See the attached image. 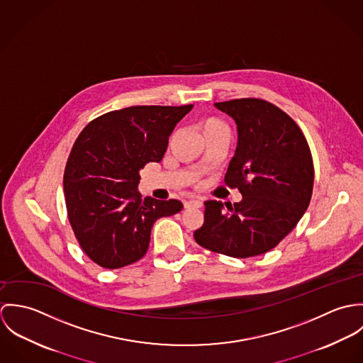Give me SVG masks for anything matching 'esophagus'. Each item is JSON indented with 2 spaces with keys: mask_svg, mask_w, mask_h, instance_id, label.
<instances>
[{
  "mask_svg": "<svg viewBox=\"0 0 363 363\" xmlns=\"http://www.w3.org/2000/svg\"><path fill=\"white\" fill-rule=\"evenodd\" d=\"M184 207L186 208H201L203 207V201L199 199H191L184 201Z\"/></svg>",
  "mask_w": 363,
  "mask_h": 363,
  "instance_id": "esophagus-1",
  "label": "esophagus"
}]
</instances>
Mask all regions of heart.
Masks as SVG:
<instances>
[{
    "mask_svg": "<svg viewBox=\"0 0 363 363\" xmlns=\"http://www.w3.org/2000/svg\"><path fill=\"white\" fill-rule=\"evenodd\" d=\"M218 125H223L218 118H213V117H211V118H206V120H203L201 121V124H200V127H201V130H206V128H211V127H218Z\"/></svg>",
    "mask_w": 363,
    "mask_h": 363,
    "instance_id": "b5f03b06",
    "label": "heart"
}]
</instances>
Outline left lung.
<instances>
[{"label": "left lung", "instance_id": "left-lung-1", "mask_svg": "<svg viewBox=\"0 0 363 363\" xmlns=\"http://www.w3.org/2000/svg\"><path fill=\"white\" fill-rule=\"evenodd\" d=\"M238 125V147L225 183L240 203L206 201L196 242L236 259L274 249L301 220L311 203L314 167L299 125L279 107L256 98L215 104Z\"/></svg>", "mask_w": 363, "mask_h": 363}]
</instances>
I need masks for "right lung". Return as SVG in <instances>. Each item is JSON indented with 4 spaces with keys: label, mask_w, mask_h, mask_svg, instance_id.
<instances>
[{
    "label": "right lung",
    "mask_w": 363,
    "mask_h": 363,
    "mask_svg": "<svg viewBox=\"0 0 363 363\" xmlns=\"http://www.w3.org/2000/svg\"><path fill=\"white\" fill-rule=\"evenodd\" d=\"M193 108L131 106L92 120L64 170L68 220L84 253L114 269L143 259L156 219L182 211L177 200H141L140 170L160 162L176 124Z\"/></svg>",
    "instance_id": "obj_1"
}]
</instances>
